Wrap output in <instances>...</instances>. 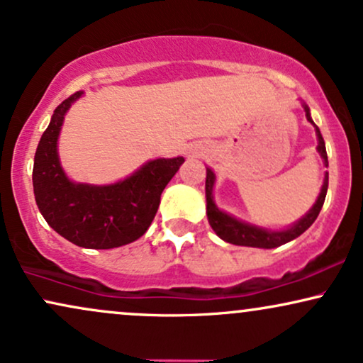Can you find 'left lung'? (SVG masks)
<instances>
[{
	"instance_id": "8db88e82",
	"label": "left lung",
	"mask_w": 363,
	"mask_h": 363,
	"mask_svg": "<svg viewBox=\"0 0 363 363\" xmlns=\"http://www.w3.org/2000/svg\"><path fill=\"white\" fill-rule=\"evenodd\" d=\"M306 113V119L315 126L313 123L311 114H310V107L306 104H303ZM316 129V136H318V153L321 155V158L325 161V167H328V156H326V147H325V141L323 136H321L318 126H315ZM213 183H216V174L210 168H207V180H205V196H207V217H208V223L212 225V229L216 230V234L220 237V239L225 240V242L234 244V245H245V247H261V249H274L279 247L289 240L296 239L305 232L306 229H310V225L316 220L318 217L321 207H323L325 196H326V190H328V172L325 173V180H323V186H321V191L316 199L315 205H313L310 212L306 213L305 217L299 218L296 223L288 227L284 230H266L261 229V227L250 225V223H245L242 220H237L235 217L229 216V213L222 212L220 208L217 207L216 202H213Z\"/></svg>"
}]
</instances>
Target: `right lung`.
I'll return each mask as SVG.
<instances>
[{
  "mask_svg": "<svg viewBox=\"0 0 363 363\" xmlns=\"http://www.w3.org/2000/svg\"><path fill=\"white\" fill-rule=\"evenodd\" d=\"M75 92L53 111L40 138L33 163V191L38 210L57 234L86 249H113L145 234L158 212L164 186L185 160L158 158L113 185H87L67 178L58 160L57 141Z\"/></svg>",
  "mask_w": 363,
  "mask_h": 363,
  "instance_id": "obj_1",
  "label": "right lung"
}]
</instances>
